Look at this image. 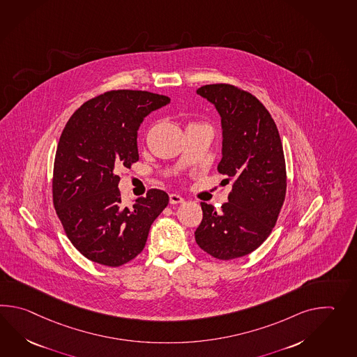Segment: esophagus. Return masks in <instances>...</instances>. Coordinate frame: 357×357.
<instances>
[{"label": "esophagus", "mask_w": 357, "mask_h": 357, "mask_svg": "<svg viewBox=\"0 0 357 357\" xmlns=\"http://www.w3.org/2000/svg\"><path fill=\"white\" fill-rule=\"evenodd\" d=\"M169 202H170V205H178V204L184 202V198L182 196H179V195H176V193H172L169 196Z\"/></svg>", "instance_id": "34e87169"}]
</instances>
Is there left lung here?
I'll list each match as a JSON object with an SVG mask.
<instances>
[{"instance_id":"left-lung-1","label":"left lung","mask_w":357,"mask_h":357,"mask_svg":"<svg viewBox=\"0 0 357 357\" xmlns=\"http://www.w3.org/2000/svg\"><path fill=\"white\" fill-rule=\"evenodd\" d=\"M197 95L220 115L218 170L233 187L220 211L201 202L204 218L195 238L207 254L231 260L255 251L277 222L287 188L283 146L269 111L251 93L230 84H207Z\"/></svg>"}]
</instances>
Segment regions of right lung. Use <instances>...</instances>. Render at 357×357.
<instances>
[{"instance_id":"1","label":"right lung","mask_w":357,"mask_h":357,"mask_svg":"<svg viewBox=\"0 0 357 357\" xmlns=\"http://www.w3.org/2000/svg\"><path fill=\"white\" fill-rule=\"evenodd\" d=\"M169 102L167 96L146 91H110L83 103L63 128L54 165V205L73 246L88 260L111 268L133 260L167 206L169 196L161 190L124 206L116 170L138 161V128Z\"/></svg>"}]
</instances>
